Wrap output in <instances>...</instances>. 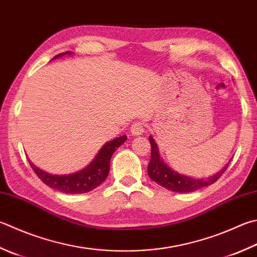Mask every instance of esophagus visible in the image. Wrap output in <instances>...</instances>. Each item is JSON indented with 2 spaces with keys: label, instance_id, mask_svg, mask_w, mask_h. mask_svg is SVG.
Wrapping results in <instances>:
<instances>
[{
  "label": "esophagus",
  "instance_id": "34e87169",
  "mask_svg": "<svg viewBox=\"0 0 257 257\" xmlns=\"http://www.w3.org/2000/svg\"><path fill=\"white\" fill-rule=\"evenodd\" d=\"M144 132V126L141 122H135L131 126V134L132 135H141Z\"/></svg>",
  "mask_w": 257,
  "mask_h": 257
}]
</instances>
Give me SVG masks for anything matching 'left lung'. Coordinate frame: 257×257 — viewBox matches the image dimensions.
I'll use <instances>...</instances> for the list:
<instances>
[{
  "instance_id": "obj_1",
  "label": "left lung",
  "mask_w": 257,
  "mask_h": 257,
  "mask_svg": "<svg viewBox=\"0 0 257 257\" xmlns=\"http://www.w3.org/2000/svg\"><path fill=\"white\" fill-rule=\"evenodd\" d=\"M149 141L151 143V160H150L148 166L149 177L154 182H157L158 185L164 187L170 191L191 192L198 190V189L210 186L218 180L221 174L227 170V168L229 166V163L226 164L222 168V170L208 179H195L192 177L185 176V174H179L177 171L172 170L167 163H164L162 158L160 157L158 145L152 137H149Z\"/></svg>"
}]
</instances>
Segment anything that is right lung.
Returning a JSON list of instances; mask_svg holds the SVG:
<instances>
[{"label": "right lung", "instance_id": "1", "mask_svg": "<svg viewBox=\"0 0 257 257\" xmlns=\"http://www.w3.org/2000/svg\"><path fill=\"white\" fill-rule=\"evenodd\" d=\"M65 55H71L70 51H66L59 53L52 59L59 58ZM126 135L116 138L113 141L106 143L100 151L97 153L89 166H87L81 171L71 174H65V176H57V174H51L46 171L41 170L40 168L36 167L30 160L28 159L29 163L32 168V170L39 177V179L46 183L47 186L51 187L52 189L64 192V193H85L91 191L96 187H98L100 183L105 181L109 172V162L113 153L117 150L120 145L126 141Z\"/></svg>", "mask_w": 257, "mask_h": 257}]
</instances>
